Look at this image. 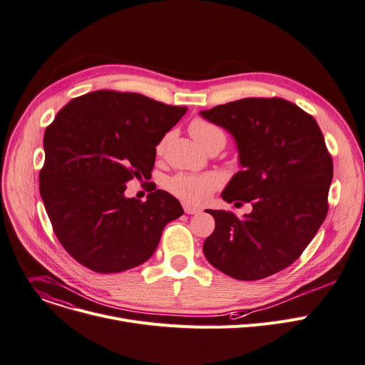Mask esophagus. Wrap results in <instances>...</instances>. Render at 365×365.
Instances as JSON below:
<instances>
[{
  "label": "esophagus",
  "mask_w": 365,
  "mask_h": 365,
  "mask_svg": "<svg viewBox=\"0 0 365 365\" xmlns=\"http://www.w3.org/2000/svg\"><path fill=\"white\" fill-rule=\"evenodd\" d=\"M183 210H185L186 214H198V212H201L200 208L192 207V205H189V204H183Z\"/></svg>",
  "instance_id": "esophagus-1"
}]
</instances>
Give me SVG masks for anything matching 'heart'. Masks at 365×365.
Segmentation results:
<instances>
[{
  "label": "heart",
  "instance_id": "obj_1",
  "mask_svg": "<svg viewBox=\"0 0 365 365\" xmlns=\"http://www.w3.org/2000/svg\"><path fill=\"white\" fill-rule=\"evenodd\" d=\"M189 133L192 135V138L195 139L202 148L208 147L211 142L215 140H226V135L225 132L210 123V121L204 120V118H195L190 121L189 125ZM165 145V139H161L160 143L157 145V153L161 154L164 150ZM223 179L218 173H178L173 178H170L167 182V187L168 190L175 193V195L186 202H192V204H201L204 202L212 190H215L218 186L222 185Z\"/></svg>",
  "mask_w": 365,
  "mask_h": 365
}]
</instances>
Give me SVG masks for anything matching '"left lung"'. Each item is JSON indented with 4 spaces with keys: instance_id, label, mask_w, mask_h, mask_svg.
Listing matches in <instances>:
<instances>
[{
    "instance_id": "left-lung-1",
    "label": "left lung",
    "mask_w": 365,
    "mask_h": 365,
    "mask_svg": "<svg viewBox=\"0 0 365 365\" xmlns=\"http://www.w3.org/2000/svg\"><path fill=\"white\" fill-rule=\"evenodd\" d=\"M200 114L235 139L242 170L222 197L250 202L236 217L207 210L215 229L204 255L237 280H259L289 267L317 233L327 215L333 161L312 115L282 98H244Z\"/></svg>"
}]
</instances>
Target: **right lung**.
<instances>
[{
	"label": "right lung",
	"mask_w": 365,
	"mask_h": 365,
	"mask_svg": "<svg viewBox=\"0 0 365 365\" xmlns=\"http://www.w3.org/2000/svg\"><path fill=\"white\" fill-rule=\"evenodd\" d=\"M187 111L133 92L73 98L43 135L39 192L63 248L96 273H120L151 258L180 202L155 189L126 198V182L150 179L155 147Z\"/></svg>",
	"instance_id": "obj_1"
}]
</instances>
